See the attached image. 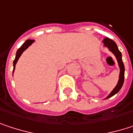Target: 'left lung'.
<instances>
[{
  "mask_svg": "<svg viewBox=\"0 0 133 133\" xmlns=\"http://www.w3.org/2000/svg\"><path fill=\"white\" fill-rule=\"evenodd\" d=\"M103 47L106 48L109 50V51H111L116 57L117 62H118V65L119 68V80L117 82V85H116V87L112 90V92L109 93L107 97H105L104 99H107L112 96H113L114 95H116V93H118L119 92V90L121 89L123 82H124V78H125V67H124V64L122 62V53L119 51L117 44H116V42L114 41L111 40L108 38H104L103 41Z\"/></svg>",
  "mask_w": 133,
  "mask_h": 133,
  "instance_id": "8db88e82",
  "label": "left lung"
}]
</instances>
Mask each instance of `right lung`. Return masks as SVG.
Returning <instances> with one entry per match:
<instances>
[{"label":"right lung","instance_id":"add662e5","mask_svg":"<svg viewBox=\"0 0 133 133\" xmlns=\"http://www.w3.org/2000/svg\"><path fill=\"white\" fill-rule=\"evenodd\" d=\"M35 42V40H27L22 45H21V47L17 51V52H16V56H15V59L14 60V62H13V75H14V70H15V66H16V64H17V61H18V59H19V58L21 57V55H22V53L28 48V47H30L33 43Z\"/></svg>","mask_w":133,"mask_h":133}]
</instances>
